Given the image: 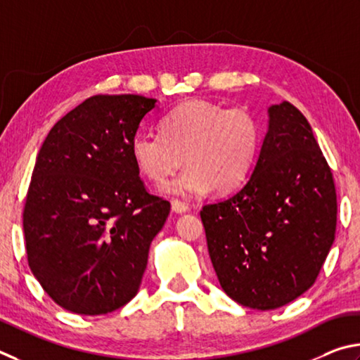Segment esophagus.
I'll return each mask as SVG.
<instances>
[{"mask_svg": "<svg viewBox=\"0 0 360 360\" xmlns=\"http://www.w3.org/2000/svg\"><path fill=\"white\" fill-rule=\"evenodd\" d=\"M172 210L175 213H186L188 210H190V207H188L185 202H181V200H179V199H174L172 200Z\"/></svg>", "mask_w": 360, "mask_h": 360, "instance_id": "esophagus-1", "label": "esophagus"}]
</instances>
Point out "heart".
<instances>
[{
    "label": "heart",
    "mask_w": 360,
    "mask_h": 360,
    "mask_svg": "<svg viewBox=\"0 0 360 360\" xmlns=\"http://www.w3.org/2000/svg\"><path fill=\"white\" fill-rule=\"evenodd\" d=\"M262 141L259 120L243 107L190 99L161 120L160 132H139L131 155L139 172L155 184L186 164L176 179L161 186L174 196H196L212 188L229 193L253 170Z\"/></svg>",
    "instance_id": "b5f03b06"
}]
</instances>
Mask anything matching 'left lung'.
Listing matches in <instances>:
<instances>
[{"mask_svg": "<svg viewBox=\"0 0 360 360\" xmlns=\"http://www.w3.org/2000/svg\"><path fill=\"white\" fill-rule=\"evenodd\" d=\"M240 190L200 210L223 291L255 310L289 304L318 278L335 238L337 193L311 126L283 101Z\"/></svg>", "mask_w": 360, "mask_h": 360, "instance_id": "obj_1", "label": "left lung"}]
</instances>
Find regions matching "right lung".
Segmentation results:
<instances>
[{"label": "right lung", "mask_w": 360, "mask_h": 360, "mask_svg": "<svg viewBox=\"0 0 360 360\" xmlns=\"http://www.w3.org/2000/svg\"><path fill=\"white\" fill-rule=\"evenodd\" d=\"M156 99L98 94L37 153L23 210L28 264L68 311L105 314L134 297L170 204L145 190L131 142Z\"/></svg>", "instance_id": "obj_1"}]
</instances>
